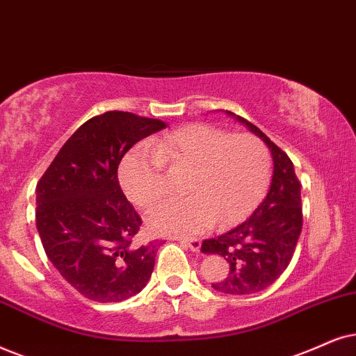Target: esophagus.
Instances as JSON below:
<instances>
[{
	"instance_id": "1",
	"label": "esophagus",
	"mask_w": 356,
	"mask_h": 356,
	"mask_svg": "<svg viewBox=\"0 0 356 356\" xmlns=\"http://www.w3.org/2000/svg\"><path fill=\"white\" fill-rule=\"evenodd\" d=\"M177 241L181 243V245L186 246V248L193 251V253L200 250V240H197V238H179Z\"/></svg>"
}]
</instances>
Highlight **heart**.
<instances>
[{
	"label": "heart",
	"instance_id": "obj_1",
	"mask_svg": "<svg viewBox=\"0 0 356 356\" xmlns=\"http://www.w3.org/2000/svg\"><path fill=\"white\" fill-rule=\"evenodd\" d=\"M161 165L186 169V199L169 200L147 217L157 235H197L245 220L266 192L271 156L253 134H228L210 124H187L152 139L124 157L121 187L139 209H151L164 197Z\"/></svg>",
	"mask_w": 356,
	"mask_h": 356
}]
</instances>
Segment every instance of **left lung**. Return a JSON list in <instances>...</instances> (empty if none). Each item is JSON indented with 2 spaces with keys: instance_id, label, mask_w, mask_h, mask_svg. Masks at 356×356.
I'll use <instances>...</instances> for the list:
<instances>
[{
  "instance_id": "8db88e82",
  "label": "left lung",
  "mask_w": 356,
  "mask_h": 356,
  "mask_svg": "<svg viewBox=\"0 0 356 356\" xmlns=\"http://www.w3.org/2000/svg\"><path fill=\"white\" fill-rule=\"evenodd\" d=\"M228 116L243 123L266 143L273 156L271 186L251 217L233 230L202 243V253L218 254L230 264V273L222 282L211 284L223 294H254L266 289L289 266L300 230L302 202L300 182L294 164L281 147L248 120L232 111Z\"/></svg>"
}]
</instances>
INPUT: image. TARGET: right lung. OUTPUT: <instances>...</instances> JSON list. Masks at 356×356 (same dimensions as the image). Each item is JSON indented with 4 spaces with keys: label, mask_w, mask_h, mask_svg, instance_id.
Wrapping results in <instances>:
<instances>
[{
    "label": "right lung",
    "mask_w": 356,
    "mask_h": 356,
    "mask_svg": "<svg viewBox=\"0 0 356 356\" xmlns=\"http://www.w3.org/2000/svg\"><path fill=\"white\" fill-rule=\"evenodd\" d=\"M161 120L106 111L85 121L35 187V227L47 258L72 287L95 302H121L149 281L157 243L134 246L141 217L124 197L118 165Z\"/></svg>",
    "instance_id": "add662e5"
}]
</instances>
